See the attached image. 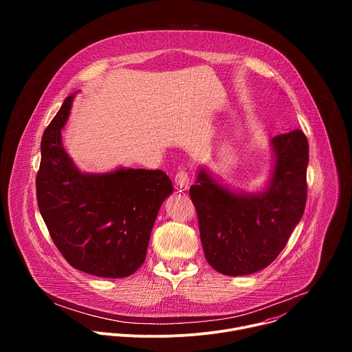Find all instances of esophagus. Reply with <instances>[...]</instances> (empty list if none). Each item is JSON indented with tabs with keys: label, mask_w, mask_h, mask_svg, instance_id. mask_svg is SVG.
I'll list each match as a JSON object with an SVG mask.
<instances>
[{
	"label": "esophagus",
	"mask_w": 352,
	"mask_h": 352,
	"mask_svg": "<svg viewBox=\"0 0 352 352\" xmlns=\"http://www.w3.org/2000/svg\"><path fill=\"white\" fill-rule=\"evenodd\" d=\"M175 184H177V186H179L181 189H186L188 185H189L188 173H186V171H179V173L175 175Z\"/></svg>",
	"instance_id": "obj_1"
}]
</instances>
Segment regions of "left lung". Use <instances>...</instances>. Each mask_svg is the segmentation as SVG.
Returning a JSON list of instances; mask_svg holds the SVG:
<instances>
[{
	"label": "left lung",
	"mask_w": 352,
	"mask_h": 352,
	"mask_svg": "<svg viewBox=\"0 0 352 352\" xmlns=\"http://www.w3.org/2000/svg\"><path fill=\"white\" fill-rule=\"evenodd\" d=\"M272 143L276 164L267 190L235 195L204 170L189 189L205 258L219 273L245 276L269 266L304 214L308 139L295 129Z\"/></svg>",
	"instance_id": "8db88e82"
}]
</instances>
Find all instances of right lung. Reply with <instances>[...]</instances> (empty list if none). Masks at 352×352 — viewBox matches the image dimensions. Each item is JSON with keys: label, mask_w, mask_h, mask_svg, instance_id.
Listing matches in <instances>:
<instances>
[{"label": "right lung", "mask_w": 352, "mask_h": 352, "mask_svg": "<svg viewBox=\"0 0 352 352\" xmlns=\"http://www.w3.org/2000/svg\"><path fill=\"white\" fill-rule=\"evenodd\" d=\"M72 98L64 100L41 138L38 210L72 267L97 277H128L144 262L155 220L173 184L162 170L82 174L61 143Z\"/></svg>", "instance_id": "obj_1"}]
</instances>
